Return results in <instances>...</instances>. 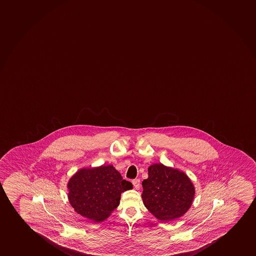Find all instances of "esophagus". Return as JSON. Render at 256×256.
Instances as JSON below:
<instances>
[{
    "label": "esophagus",
    "instance_id": "1",
    "mask_svg": "<svg viewBox=\"0 0 256 256\" xmlns=\"http://www.w3.org/2000/svg\"><path fill=\"white\" fill-rule=\"evenodd\" d=\"M132 184L136 188H139L140 186H141V184H140V180H138V178L132 180Z\"/></svg>",
    "mask_w": 256,
    "mask_h": 256
}]
</instances>
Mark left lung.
<instances>
[{
  "mask_svg": "<svg viewBox=\"0 0 256 256\" xmlns=\"http://www.w3.org/2000/svg\"><path fill=\"white\" fill-rule=\"evenodd\" d=\"M142 186L144 205L164 222L184 214L194 198V186L188 176L162 164L150 166L148 178L142 181Z\"/></svg>",
  "mask_w": 256,
  "mask_h": 256,
  "instance_id": "8db88e82",
  "label": "left lung"
}]
</instances>
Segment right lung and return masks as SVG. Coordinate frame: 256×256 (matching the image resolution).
<instances>
[{"label": "right lung", "instance_id": "obj_1", "mask_svg": "<svg viewBox=\"0 0 256 256\" xmlns=\"http://www.w3.org/2000/svg\"><path fill=\"white\" fill-rule=\"evenodd\" d=\"M132 187L112 166H102L78 170L68 182V198L80 214L100 222L118 206L121 193Z\"/></svg>", "mask_w": 256, "mask_h": 256}]
</instances>
